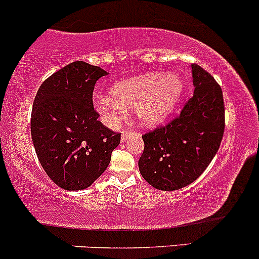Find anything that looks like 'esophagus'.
<instances>
[{
  "mask_svg": "<svg viewBox=\"0 0 259 259\" xmlns=\"http://www.w3.org/2000/svg\"><path fill=\"white\" fill-rule=\"evenodd\" d=\"M132 131H123V132H122V136H121V140H122V142H124L127 140V138L130 137L131 135H132Z\"/></svg>",
  "mask_w": 259,
  "mask_h": 259,
  "instance_id": "1",
  "label": "esophagus"
}]
</instances>
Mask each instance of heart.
Here are the masks:
<instances>
[{
  "label": "heart",
  "instance_id": "obj_1",
  "mask_svg": "<svg viewBox=\"0 0 259 259\" xmlns=\"http://www.w3.org/2000/svg\"><path fill=\"white\" fill-rule=\"evenodd\" d=\"M184 84L177 73L144 74L116 82L110 96L95 94L93 105L102 122L116 127L133 108L144 126H154L168 117L179 105Z\"/></svg>",
  "mask_w": 259,
  "mask_h": 259
}]
</instances>
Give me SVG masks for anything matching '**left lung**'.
<instances>
[{"label":"left lung","mask_w":259,"mask_h":259,"mask_svg":"<svg viewBox=\"0 0 259 259\" xmlns=\"http://www.w3.org/2000/svg\"><path fill=\"white\" fill-rule=\"evenodd\" d=\"M194 90L182 112L168 124L142 136L138 166L153 188L173 191L195 182L213 159L225 131L222 90L212 76L191 64Z\"/></svg>","instance_id":"obj_1"}]
</instances>
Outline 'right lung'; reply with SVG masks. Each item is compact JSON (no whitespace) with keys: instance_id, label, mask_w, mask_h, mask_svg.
I'll return each mask as SVG.
<instances>
[{"instance_id":"right-lung-1","label":"right lung","mask_w":259,"mask_h":259,"mask_svg":"<svg viewBox=\"0 0 259 259\" xmlns=\"http://www.w3.org/2000/svg\"><path fill=\"white\" fill-rule=\"evenodd\" d=\"M107 71L74 62L49 76L33 101L30 133L47 175L65 190L89 188L108 166L121 133L99 121L93 105L97 80Z\"/></svg>"}]
</instances>
